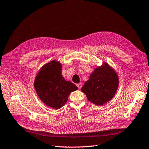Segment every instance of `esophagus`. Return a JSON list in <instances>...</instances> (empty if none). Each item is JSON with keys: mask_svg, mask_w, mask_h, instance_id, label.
Returning a JSON list of instances; mask_svg holds the SVG:
<instances>
[{"mask_svg": "<svg viewBox=\"0 0 149 149\" xmlns=\"http://www.w3.org/2000/svg\"><path fill=\"white\" fill-rule=\"evenodd\" d=\"M77 86L78 87V89H81V87H82V84L79 83V84H77Z\"/></svg>", "mask_w": 149, "mask_h": 149, "instance_id": "34e87169", "label": "esophagus"}]
</instances>
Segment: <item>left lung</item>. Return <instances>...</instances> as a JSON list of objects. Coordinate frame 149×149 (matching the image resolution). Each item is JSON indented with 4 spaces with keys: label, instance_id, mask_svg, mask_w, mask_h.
<instances>
[{
    "label": "left lung",
    "instance_id": "obj_1",
    "mask_svg": "<svg viewBox=\"0 0 149 149\" xmlns=\"http://www.w3.org/2000/svg\"><path fill=\"white\" fill-rule=\"evenodd\" d=\"M119 85V77L107 62L97 67L81 91L87 100L96 105H102L113 98Z\"/></svg>",
    "mask_w": 149,
    "mask_h": 149
}]
</instances>
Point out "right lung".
I'll use <instances>...</instances> for the list:
<instances>
[{
  "label": "right lung",
  "mask_w": 149,
  "mask_h": 149,
  "mask_svg": "<svg viewBox=\"0 0 149 149\" xmlns=\"http://www.w3.org/2000/svg\"><path fill=\"white\" fill-rule=\"evenodd\" d=\"M62 71V63L54 60L42 66L35 78L34 87L39 98L54 109L63 107L71 93L78 89L71 81L65 80Z\"/></svg>",
  "instance_id": "obj_1"
}]
</instances>
